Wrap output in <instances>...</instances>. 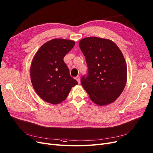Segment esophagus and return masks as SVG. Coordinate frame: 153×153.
Instances as JSON below:
<instances>
[{"instance_id": "1", "label": "esophagus", "mask_w": 153, "mask_h": 153, "mask_svg": "<svg viewBox=\"0 0 153 153\" xmlns=\"http://www.w3.org/2000/svg\"><path fill=\"white\" fill-rule=\"evenodd\" d=\"M75 79H76V81L78 82V83H80V76H76Z\"/></svg>"}]
</instances>
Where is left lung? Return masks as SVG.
I'll return each mask as SVG.
<instances>
[{
  "mask_svg": "<svg viewBox=\"0 0 153 153\" xmlns=\"http://www.w3.org/2000/svg\"><path fill=\"white\" fill-rule=\"evenodd\" d=\"M88 66L81 84L90 99L98 105L114 102L124 89L127 65L120 49L109 39L97 37L79 42Z\"/></svg>",
  "mask_w": 153,
  "mask_h": 153,
  "instance_id": "left-lung-1",
  "label": "left lung"
}]
</instances>
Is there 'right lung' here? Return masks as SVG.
Returning a JSON list of instances; mask_svg holds the SVG:
<instances>
[{"label": "right lung", "instance_id": "add662e5", "mask_svg": "<svg viewBox=\"0 0 153 153\" xmlns=\"http://www.w3.org/2000/svg\"><path fill=\"white\" fill-rule=\"evenodd\" d=\"M75 44L71 40L53 39L36 53L30 66V80L36 94L43 100L52 104L62 102L78 84L63 60Z\"/></svg>", "mask_w": 153, "mask_h": 153}]
</instances>
